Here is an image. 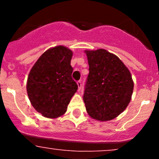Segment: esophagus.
Segmentation results:
<instances>
[{
  "label": "esophagus",
  "mask_w": 159,
  "mask_h": 159,
  "mask_svg": "<svg viewBox=\"0 0 159 159\" xmlns=\"http://www.w3.org/2000/svg\"><path fill=\"white\" fill-rule=\"evenodd\" d=\"M77 84H78V91H80V90H81V81H78V82H77Z\"/></svg>",
  "instance_id": "obj_1"
}]
</instances>
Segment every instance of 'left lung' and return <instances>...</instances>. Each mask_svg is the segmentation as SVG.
<instances>
[{"label":"left lung","mask_w":159,"mask_h":159,"mask_svg":"<svg viewBox=\"0 0 159 159\" xmlns=\"http://www.w3.org/2000/svg\"><path fill=\"white\" fill-rule=\"evenodd\" d=\"M89 65L83 100L92 118L110 121L129 105L134 82L127 67L105 49L85 51Z\"/></svg>","instance_id":"1"}]
</instances>
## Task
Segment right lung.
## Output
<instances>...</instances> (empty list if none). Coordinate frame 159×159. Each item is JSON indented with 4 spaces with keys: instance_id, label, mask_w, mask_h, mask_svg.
<instances>
[{
    "instance_id": "1",
    "label": "right lung",
    "mask_w": 159,
    "mask_h": 159,
    "mask_svg": "<svg viewBox=\"0 0 159 159\" xmlns=\"http://www.w3.org/2000/svg\"><path fill=\"white\" fill-rule=\"evenodd\" d=\"M72 55V51L64 46L50 48L38 58L28 75V98L34 109L44 117L63 115L78 90L71 78Z\"/></svg>"
}]
</instances>
